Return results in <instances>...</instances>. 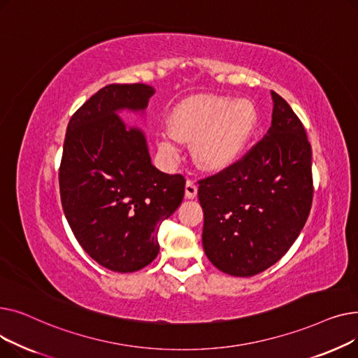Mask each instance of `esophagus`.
I'll list each match as a JSON object with an SVG mask.
<instances>
[{"label": "esophagus", "mask_w": 358, "mask_h": 358, "mask_svg": "<svg viewBox=\"0 0 358 358\" xmlns=\"http://www.w3.org/2000/svg\"><path fill=\"white\" fill-rule=\"evenodd\" d=\"M197 196V184L193 180H187L185 182V197L194 199Z\"/></svg>", "instance_id": "1"}]
</instances>
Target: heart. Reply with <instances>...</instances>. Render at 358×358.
<instances>
[{"mask_svg": "<svg viewBox=\"0 0 358 358\" xmlns=\"http://www.w3.org/2000/svg\"><path fill=\"white\" fill-rule=\"evenodd\" d=\"M257 124L255 107L247 100L201 96L180 104L159 136V150L168 159L180 155V141L194 142L197 164L209 171L227 168L247 148Z\"/></svg>", "mask_w": 358, "mask_h": 358, "instance_id": "1", "label": "heart"}]
</instances>
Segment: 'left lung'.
<instances>
[{
	"label": "left lung",
	"instance_id": "8db88e82",
	"mask_svg": "<svg viewBox=\"0 0 358 358\" xmlns=\"http://www.w3.org/2000/svg\"><path fill=\"white\" fill-rule=\"evenodd\" d=\"M267 135L219 173L199 180L203 248L212 264L251 277L283 257L303 229L313 200L312 146L296 113L271 91Z\"/></svg>",
	"mask_w": 358,
	"mask_h": 358
}]
</instances>
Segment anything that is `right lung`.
Masks as SVG:
<instances>
[{
	"label": "right lung",
	"instance_id": "1",
	"mask_svg": "<svg viewBox=\"0 0 358 358\" xmlns=\"http://www.w3.org/2000/svg\"><path fill=\"white\" fill-rule=\"evenodd\" d=\"M154 88L110 84L69 119L59 166V193L84 251L117 273L146 267L159 252L158 231L184 197L185 178L150 164L145 136L126 129L120 108L143 110Z\"/></svg>",
	"mask_w": 358,
	"mask_h": 358
}]
</instances>
